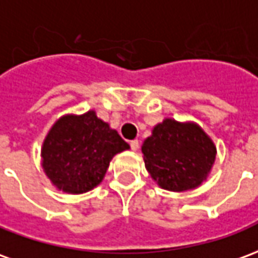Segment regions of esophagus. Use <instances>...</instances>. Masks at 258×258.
Here are the masks:
<instances>
[{"mask_svg":"<svg viewBox=\"0 0 258 258\" xmlns=\"http://www.w3.org/2000/svg\"><path fill=\"white\" fill-rule=\"evenodd\" d=\"M139 146H140L139 140H132V142H131V149H132L133 152L139 150Z\"/></svg>","mask_w":258,"mask_h":258,"instance_id":"esophagus-1","label":"esophagus"}]
</instances>
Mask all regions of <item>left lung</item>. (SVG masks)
Returning a JSON list of instances; mask_svg holds the SVG:
<instances>
[{
	"instance_id": "1",
	"label": "left lung",
	"mask_w": 258,
	"mask_h": 258,
	"mask_svg": "<svg viewBox=\"0 0 258 258\" xmlns=\"http://www.w3.org/2000/svg\"><path fill=\"white\" fill-rule=\"evenodd\" d=\"M152 180L163 189L184 192L208 180L216 160V146L195 122L166 118L142 145Z\"/></svg>"
}]
</instances>
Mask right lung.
Here are the masks:
<instances>
[{"label": "right lung", "mask_w": 258, "mask_h": 258, "mask_svg": "<svg viewBox=\"0 0 258 258\" xmlns=\"http://www.w3.org/2000/svg\"><path fill=\"white\" fill-rule=\"evenodd\" d=\"M129 149L94 109L81 115L66 113L44 138L40 166L56 189L78 195L98 186L113 156Z\"/></svg>", "instance_id": "add662e5"}]
</instances>
